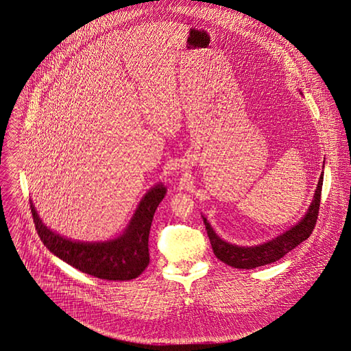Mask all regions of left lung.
Listing matches in <instances>:
<instances>
[{
    "mask_svg": "<svg viewBox=\"0 0 351 351\" xmlns=\"http://www.w3.org/2000/svg\"><path fill=\"white\" fill-rule=\"evenodd\" d=\"M322 184H324V173L319 177V182L308 211L306 213L304 219L300 223H297L294 228H291L286 233L274 238L273 241H269L259 246L241 247V246L230 245L222 241L217 234L213 232L206 218H204L206 232L209 235L211 247L215 257L235 269H254L258 266L273 263L283 256H286L289 252L295 249L301 242H304L310 237V234L313 233L318 219V213H319Z\"/></svg>",
    "mask_w": 351,
    "mask_h": 351,
    "instance_id": "obj_1",
    "label": "left lung"
}]
</instances>
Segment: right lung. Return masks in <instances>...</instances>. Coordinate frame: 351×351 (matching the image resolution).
<instances>
[{"label": "right lung", "mask_w": 351, "mask_h": 351, "mask_svg": "<svg viewBox=\"0 0 351 351\" xmlns=\"http://www.w3.org/2000/svg\"><path fill=\"white\" fill-rule=\"evenodd\" d=\"M165 193L162 185L149 190L126 232L117 239L102 243L74 242L53 233L41 222L33 204L30 209L38 237L54 256L99 280H129L137 278L149 265L150 226Z\"/></svg>", "instance_id": "add662e5"}]
</instances>
